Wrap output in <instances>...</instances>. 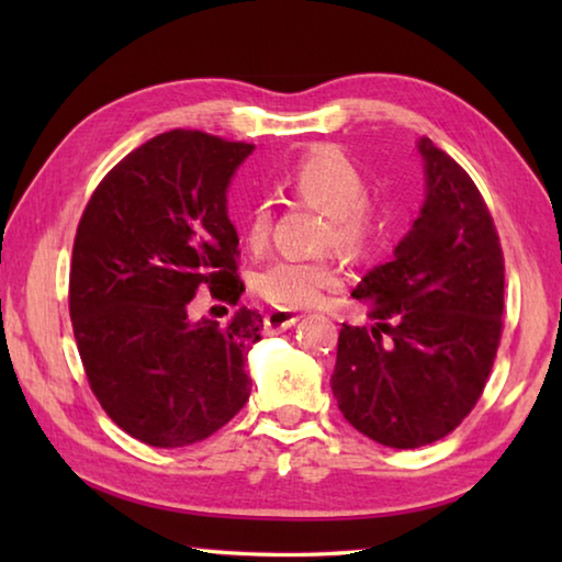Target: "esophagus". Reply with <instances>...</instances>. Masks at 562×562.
I'll return each instance as SVG.
<instances>
[{
    "label": "esophagus",
    "instance_id": "obj_1",
    "mask_svg": "<svg viewBox=\"0 0 562 562\" xmlns=\"http://www.w3.org/2000/svg\"><path fill=\"white\" fill-rule=\"evenodd\" d=\"M297 319H300V315H294V312H290V310H272L265 315V329L282 331V329L292 327Z\"/></svg>",
    "mask_w": 562,
    "mask_h": 562
}]
</instances>
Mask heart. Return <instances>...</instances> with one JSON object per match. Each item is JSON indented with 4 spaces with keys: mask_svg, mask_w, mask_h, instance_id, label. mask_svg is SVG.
Returning a JSON list of instances; mask_svg holds the SVG:
<instances>
[{
    "mask_svg": "<svg viewBox=\"0 0 562 562\" xmlns=\"http://www.w3.org/2000/svg\"><path fill=\"white\" fill-rule=\"evenodd\" d=\"M282 188L297 201L317 205L327 213L325 243L349 255L367 252L384 235L386 215L372 198H367V180L361 170L337 148L319 146L294 160L284 173ZM245 243L262 250L272 235V207L258 201L243 221ZM337 268L327 258H297L282 255L255 272L252 290L258 297L280 310H297L317 304L337 284Z\"/></svg>",
    "mask_w": 562,
    "mask_h": 562,
    "instance_id": "obj_1",
    "label": "heart"
}]
</instances>
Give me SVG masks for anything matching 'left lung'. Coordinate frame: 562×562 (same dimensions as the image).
<instances>
[{"label":"left lung","mask_w":562,"mask_h":562,"mask_svg":"<svg viewBox=\"0 0 562 562\" xmlns=\"http://www.w3.org/2000/svg\"><path fill=\"white\" fill-rule=\"evenodd\" d=\"M426 203L392 262L351 297L374 327L341 325L331 394L376 443L418 449L449 436L483 394L503 331L501 237L456 160L418 140Z\"/></svg>","instance_id":"left-lung-1"}]
</instances>
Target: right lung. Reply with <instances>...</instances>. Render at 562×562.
<instances>
[{
    "label": "right lung",
    "instance_id": "1",
    "mask_svg": "<svg viewBox=\"0 0 562 562\" xmlns=\"http://www.w3.org/2000/svg\"><path fill=\"white\" fill-rule=\"evenodd\" d=\"M252 144L176 128L121 158L76 227L69 315L93 396L158 449L203 441L250 398L262 317L188 319L195 292L237 304V233L225 190Z\"/></svg>",
    "mask_w": 562,
    "mask_h": 562
}]
</instances>
